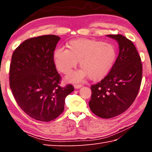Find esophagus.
I'll list each match as a JSON object with an SVG mask.
<instances>
[{"label":"esophagus","mask_w":152,"mask_h":152,"mask_svg":"<svg viewBox=\"0 0 152 152\" xmlns=\"http://www.w3.org/2000/svg\"><path fill=\"white\" fill-rule=\"evenodd\" d=\"M74 86V88H75V89H79V88H81L82 86L81 84H75Z\"/></svg>","instance_id":"obj_1"}]
</instances>
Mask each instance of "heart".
Listing matches in <instances>:
<instances>
[{
  "mask_svg": "<svg viewBox=\"0 0 152 152\" xmlns=\"http://www.w3.org/2000/svg\"><path fill=\"white\" fill-rule=\"evenodd\" d=\"M68 50L58 48L54 51L53 60L56 69L69 74L80 61L82 70L69 77L70 81H80L88 75L92 80L104 78L114 66L117 59V49L114 44L102 41L79 38L67 42Z\"/></svg>",
  "mask_w": 152,
  "mask_h": 152,
  "instance_id": "1",
  "label": "heart"
}]
</instances>
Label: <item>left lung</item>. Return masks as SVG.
Wrapping results in <instances>:
<instances>
[{"label": "left lung", "mask_w": 152, "mask_h": 152, "mask_svg": "<svg viewBox=\"0 0 152 152\" xmlns=\"http://www.w3.org/2000/svg\"><path fill=\"white\" fill-rule=\"evenodd\" d=\"M116 40L119 52L112 70L91 86V112L100 118H114L127 110L136 99L142 78V64L136 47L121 34H108Z\"/></svg>", "instance_id": "left-lung-1"}]
</instances>
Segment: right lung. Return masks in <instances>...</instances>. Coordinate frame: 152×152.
Here are the masks:
<instances>
[{"instance_id": "right-lung-1", "label": "right lung", "mask_w": 152, "mask_h": 152, "mask_svg": "<svg viewBox=\"0 0 152 152\" xmlns=\"http://www.w3.org/2000/svg\"><path fill=\"white\" fill-rule=\"evenodd\" d=\"M60 37L44 35L25 40L13 52L9 71L10 87L19 107L36 120L50 121L64 110L72 85L60 86L53 54Z\"/></svg>"}]
</instances>
